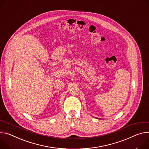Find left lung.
Segmentation results:
<instances>
[{
    "label": "left lung",
    "mask_w": 149,
    "mask_h": 149,
    "mask_svg": "<svg viewBox=\"0 0 149 149\" xmlns=\"http://www.w3.org/2000/svg\"><path fill=\"white\" fill-rule=\"evenodd\" d=\"M97 119H99V118H97Z\"/></svg>",
    "instance_id": "1"
}]
</instances>
